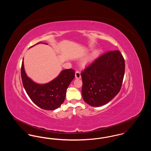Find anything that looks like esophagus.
<instances>
[{
  "instance_id": "obj_1",
  "label": "esophagus",
  "mask_w": 151,
  "mask_h": 151,
  "mask_svg": "<svg viewBox=\"0 0 151 151\" xmlns=\"http://www.w3.org/2000/svg\"><path fill=\"white\" fill-rule=\"evenodd\" d=\"M75 78L76 79H80L81 78V75H80V72L77 71L75 72Z\"/></svg>"
}]
</instances>
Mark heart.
I'll return each mask as SVG.
<instances>
[{
    "mask_svg": "<svg viewBox=\"0 0 151 151\" xmlns=\"http://www.w3.org/2000/svg\"><path fill=\"white\" fill-rule=\"evenodd\" d=\"M91 60H92V59H89V61H91Z\"/></svg>",
    "mask_w": 151,
    "mask_h": 151,
    "instance_id": "b5f03b06",
    "label": "heart"
}]
</instances>
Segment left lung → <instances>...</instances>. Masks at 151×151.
Returning <instances> with one entry per match:
<instances>
[{
	"mask_svg": "<svg viewBox=\"0 0 151 151\" xmlns=\"http://www.w3.org/2000/svg\"><path fill=\"white\" fill-rule=\"evenodd\" d=\"M124 70V59L119 50L97 58L81 73L83 100L94 107L106 104L119 92Z\"/></svg>",
	"mask_w": 151,
	"mask_h": 151,
	"instance_id": "8db88e82",
	"label": "left lung"
}]
</instances>
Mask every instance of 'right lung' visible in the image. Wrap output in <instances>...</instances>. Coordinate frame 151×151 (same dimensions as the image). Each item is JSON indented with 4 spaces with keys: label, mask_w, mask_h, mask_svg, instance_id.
Returning a JSON list of instances; mask_svg holds the SVG:
<instances>
[{
    "label": "right lung",
    "mask_w": 151,
    "mask_h": 151,
    "mask_svg": "<svg viewBox=\"0 0 151 151\" xmlns=\"http://www.w3.org/2000/svg\"><path fill=\"white\" fill-rule=\"evenodd\" d=\"M39 43L41 42L38 43ZM75 75V72L73 69L65 70L50 82L39 84L27 76L23 60L22 62L21 75L24 88L30 99L36 105L45 110H55L63 104L67 89L74 79Z\"/></svg>",
    "instance_id": "right-lung-1"
}]
</instances>
